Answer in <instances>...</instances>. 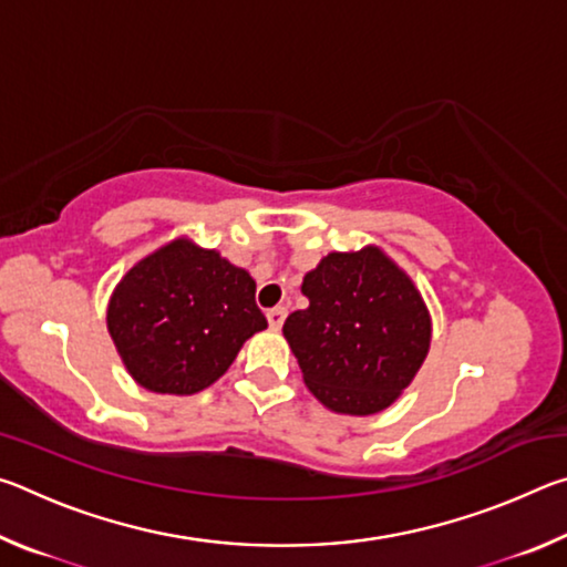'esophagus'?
<instances>
[{
  "mask_svg": "<svg viewBox=\"0 0 567 567\" xmlns=\"http://www.w3.org/2000/svg\"><path fill=\"white\" fill-rule=\"evenodd\" d=\"M285 318H287L285 305H277V307H272V310H267V322H270L272 330H280L285 324Z\"/></svg>",
  "mask_w": 567,
  "mask_h": 567,
  "instance_id": "34e87169",
  "label": "esophagus"
}]
</instances>
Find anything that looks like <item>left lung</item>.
Here are the masks:
<instances>
[{"instance_id": "obj_1", "label": "left lung", "mask_w": 567, "mask_h": 567, "mask_svg": "<svg viewBox=\"0 0 567 567\" xmlns=\"http://www.w3.org/2000/svg\"><path fill=\"white\" fill-rule=\"evenodd\" d=\"M307 310L285 320L305 385L342 415L395 402L430 348V315L410 277L378 247L332 252L305 275Z\"/></svg>"}]
</instances>
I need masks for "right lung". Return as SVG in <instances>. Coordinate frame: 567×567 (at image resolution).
Returning <instances> with one entry per match:
<instances>
[{
	"mask_svg": "<svg viewBox=\"0 0 567 567\" xmlns=\"http://www.w3.org/2000/svg\"><path fill=\"white\" fill-rule=\"evenodd\" d=\"M107 328L142 388L192 395L223 378L267 320L255 302L252 277L215 249L177 239L124 275Z\"/></svg>",
	"mask_w": 567,
	"mask_h": 567,
	"instance_id": "1",
	"label": "right lung"
}]
</instances>
